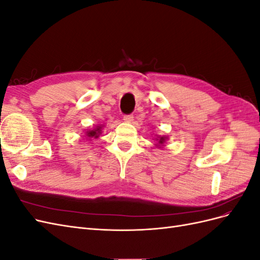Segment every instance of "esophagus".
Here are the masks:
<instances>
[{
	"label": "esophagus",
	"mask_w": 260,
	"mask_h": 260,
	"mask_svg": "<svg viewBox=\"0 0 260 260\" xmlns=\"http://www.w3.org/2000/svg\"><path fill=\"white\" fill-rule=\"evenodd\" d=\"M123 120L125 122H131L133 120V115H124L123 116Z\"/></svg>",
	"instance_id": "34e87169"
}]
</instances>
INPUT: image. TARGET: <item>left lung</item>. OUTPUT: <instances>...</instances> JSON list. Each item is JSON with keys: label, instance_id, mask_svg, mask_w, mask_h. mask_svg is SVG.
I'll return each mask as SVG.
<instances>
[{"label": "left lung", "instance_id": "obj_1", "mask_svg": "<svg viewBox=\"0 0 260 260\" xmlns=\"http://www.w3.org/2000/svg\"><path fill=\"white\" fill-rule=\"evenodd\" d=\"M167 139H168L167 137H158V138H156L155 139L157 141V145L156 146H158V147L162 146L165 144V142H166Z\"/></svg>", "mask_w": 260, "mask_h": 260}]
</instances>
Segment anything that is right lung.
<instances>
[{
	"label": "right lung",
	"instance_id": "add662e5",
	"mask_svg": "<svg viewBox=\"0 0 260 260\" xmlns=\"http://www.w3.org/2000/svg\"><path fill=\"white\" fill-rule=\"evenodd\" d=\"M84 133H85V137L86 138H89V139H92V138L98 139L100 137L101 133H102V125H98L96 128L85 131Z\"/></svg>",
	"mask_w": 260,
	"mask_h": 260
}]
</instances>
